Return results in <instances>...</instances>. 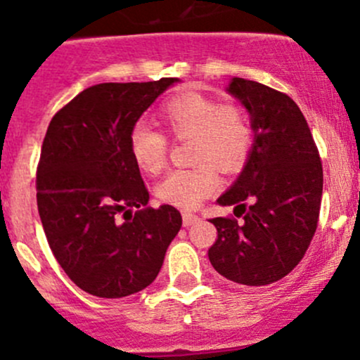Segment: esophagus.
<instances>
[{"label": "esophagus", "mask_w": 360, "mask_h": 360, "mask_svg": "<svg viewBox=\"0 0 360 360\" xmlns=\"http://www.w3.org/2000/svg\"><path fill=\"white\" fill-rule=\"evenodd\" d=\"M198 221H200V217H198L196 214H189V212L184 214V226H191L194 225V223H198Z\"/></svg>", "instance_id": "esophagus-1"}]
</instances>
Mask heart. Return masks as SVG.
Masks as SVG:
<instances>
[{
	"instance_id": "b5f03b06",
	"label": "heart",
	"mask_w": 360,
	"mask_h": 360,
	"mask_svg": "<svg viewBox=\"0 0 360 360\" xmlns=\"http://www.w3.org/2000/svg\"><path fill=\"white\" fill-rule=\"evenodd\" d=\"M158 115L174 137L193 139L191 160L203 162L191 169L171 171L158 184V196L180 209H196L219 186L212 164L225 173L243 167L253 144L252 124L236 105H221L196 92L173 98ZM130 153L141 169L155 174L166 166L167 139L148 124H135L130 131Z\"/></svg>"
}]
</instances>
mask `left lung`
I'll list each match as a JSON object with an SVG mask.
<instances>
[{
    "instance_id": "1",
    "label": "left lung",
    "mask_w": 360,
    "mask_h": 360,
    "mask_svg": "<svg viewBox=\"0 0 360 360\" xmlns=\"http://www.w3.org/2000/svg\"><path fill=\"white\" fill-rule=\"evenodd\" d=\"M226 92L250 114L253 144L236 182L217 198L223 207L239 206L245 221L209 219L217 229L209 260L225 278L257 288L283 278L307 252L323 167L307 121L288 94L245 78H232Z\"/></svg>"
}]
</instances>
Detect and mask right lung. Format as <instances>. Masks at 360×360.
I'll return each mask as SVG.
<instances>
[{
	"label": "right lung",
	"instance_id": "add662e5",
	"mask_svg": "<svg viewBox=\"0 0 360 360\" xmlns=\"http://www.w3.org/2000/svg\"><path fill=\"white\" fill-rule=\"evenodd\" d=\"M180 82L98 84L55 114L42 143L37 207L53 255L85 292L123 298L148 288L182 226L174 207H148L130 131Z\"/></svg>",
	"mask_w": 360,
	"mask_h": 360
}]
</instances>
